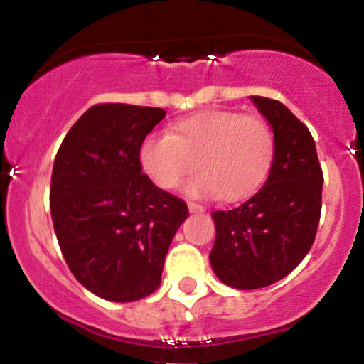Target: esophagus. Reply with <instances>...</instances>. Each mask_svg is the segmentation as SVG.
Returning <instances> with one entry per match:
<instances>
[{"mask_svg": "<svg viewBox=\"0 0 364 364\" xmlns=\"http://www.w3.org/2000/svg\"><path fill=\"white\" fill-rule=\"evenodd\" d=\"M188 208H190V212H193V214H198V212H205V207L200 205V203H195V202L188 203Z\"/></svg>", "mask_w": 364, "mask_h": 364, "instance_id": "esophagus-1", "label": "esophagus"}]
</instances>
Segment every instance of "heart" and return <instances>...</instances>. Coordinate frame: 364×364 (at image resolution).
Listing matches in <instances>:
<instances>
[{"label": "heart", "instance_id": "b5f03b06", "mask_svg": "<svg viewBox=\"0 0 364 364\" xmlns=\"http://www.w3.org/2000/svg\"><path fill=\"white\" fill-rule=\"evenodd\" d=\"M274 156V133L262 118L214 109L178 119L171 135L147 136L140 166L162 190H176L196 166L188 193L240 202L262 186Z\"/></svg>", "mask_w": 364, "mask_h": 364}]
</instances>
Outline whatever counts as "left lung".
Listing matches in <instances>:
<instances>
[{
  "label": "left lung",
  "mask_w": 364,
  "mask_h": 364,
  "mask_svg": "<svg viewBox=\"0 0 364 364\" xmlns=\"http://www.w3.org/2000/svg\"><path fill=\"white\" fill-rule=\"evenodd\" d=\"M252 101L274 129L269 179L240 207L212 212L217 232L212 269L236 289L270 286L299 265L315 241L323 186L306 124L275 99L253 95Z\"/></svg>",
  "instance_id": "8db88e82"
}]
</instances>
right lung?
Returning a JSON list of instances; mask_svg holds the SVG:
<instances>
[{"label":"right lung","instance_id":"obj_1","mask_svg":"<svg viewBox=\"0 0 364 364\" xmlns=\"http://www.w3.org/2000/svg\"><path fill=\"white\" fill-rule=\"evenodd\" d=\"M164 116L161 107L95 104L54 159L49 207L61 253L75 279L107 301H136L161 286L188 217L181 198L141 173L140 147Z\"/></svg>","mask_w":364,"mask_h":364}]
</instances>
